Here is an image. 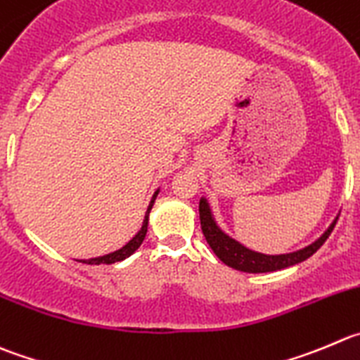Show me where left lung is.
I'll use <instances>...</instances> for the list:
<instances>
[{
	"mask_svg": "<svg viewBox=\"0 0 360 360\" xmlns=\"http://www.w3.org/2000/svg\"><path fill=\"white\" fill-rule=\"evenodd\" d=\"M200 221L208 245H210L212 251L215 252V256L222 263H226V265L235 270H240V272L263 274L288 269V266L297 265V263L304 262L309 256H313L325 244L328 235L332 233V229H334V226L338 222V217L330 222V226L325 229L323 235L320 238H316L313 244H309L304 249H299L295 252H286V255H263V252L245 248L244 244L235 240L233 237H229L226 231H222V228L215 221L214 212H212L207 198H201L200 200Z\"/></svg>",
	"mask_w": 360,
	"mask_h": 360,
	"instance_id": "1",
	"label": "left lung"
}]
</instances>
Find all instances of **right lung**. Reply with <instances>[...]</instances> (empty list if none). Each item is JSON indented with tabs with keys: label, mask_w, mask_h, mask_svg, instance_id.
<instances>
[{
	"label": "right lung",
	"mask_w": 360,
	"mask_h": 360,
	"mask_svg": "<svg viewBox=\"0 0 360 360\" xmlns=\"http://www.w3.org/2000/svg\"><path fill=\"white\" fill-rule=\"evenodd\" d=\"M160 189H157L155 193H153L152 196V201H150L148 208H146V214H145V221H143V226L141 229H139L138 233L134 235V237L131 238V240L127 242L123 248H120L118 251H112L109 252V255H104V256H97V258H90V259H79L81 263H86V265H111V263H118V262H123L125 258H129L131 255H134L136 251L139 249V245L143 244V240H145L146 237V229H148V215H150V210H152L153 203H155V198L157 194H159Z\"/></svg>",
	"instance_id": "right-lung-1"
}]
</instances>
